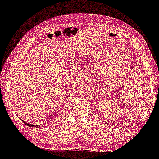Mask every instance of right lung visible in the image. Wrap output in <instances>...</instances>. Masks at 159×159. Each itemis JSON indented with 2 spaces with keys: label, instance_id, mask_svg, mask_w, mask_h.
Here are the masks:
<instances>
[{
  "label": "right lung",
  "instance_id": "1",
  "mask_svg": "<svg viewBox=\"0 0 159 159\" xmlns=\"http://www.w3.org/2000/svg\"><path fill=\"white\" fill-rule=\"evenodd\" d=\"M21 121L23 122V123H25V125H27V126H30V127H38L39 126V125H33V124H29V123H26V122L25 121H24V120H22L21 119Z\"/></svg>",
  "mask_w": 159,
  "mask_h": 159
}]
</instances>
